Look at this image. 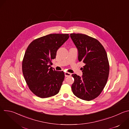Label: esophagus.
Instances as JSON below:
<instances>
[{
    "label": "esophagus",
    "instance_id": "obj_1",
    "mask_svg": "<svg viewBox=\"0 0 129 129\" xmlns=\"http://www.w3.org/2000/svg\"><path fill=\"white\" fill-rule=\"evenodd\" d=\"M64 73H65V76L66 77H70L71 75V74L70 73H69V72H65Z\"/></svg>",
    "mask_w": 129,
    "mask_h": 129
}]
</instances>
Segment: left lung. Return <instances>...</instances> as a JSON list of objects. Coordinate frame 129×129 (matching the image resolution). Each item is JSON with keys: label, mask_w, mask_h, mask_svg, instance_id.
<instances>
[{"label": "left lung", "mask_w": 129, "mask_h": 129, "mask_svg": "<svg viewBox=\"0 0 129 129\" xmlns=\"http://www.w3.org/2000/svg\"><path fill=\"white\" fill-rule=\"evenodd\" d=\"M78 50V60L85 64L82 77L72 74L71 89L77 97L87 101L97 98L104 89L109 74L107 52L96 39L82 34H71Z\"/></svg>", "instance_id": "obj_1"}]
</instances>
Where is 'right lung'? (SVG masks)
<instances>
[{
	"label": "right lung",
	"mask_w": 129,
	"mask_h": 129,
	"mask_svg": "<svg viewBox=\"0 0 129 129\" xmlns=\"http://www.w3.org/2000/svg\"><path fill=\"white\" fill-rule=\"evenodd\" d=\"M69 37L67 34H51L34 40L28 46L22 61V72L29 89L36 96L47 98L59 93L64 73L53 69L51 61Z\"/></svg>",
	"instance_id": "1"
}]
</instances>
